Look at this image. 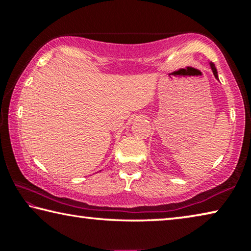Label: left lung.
<instances>
[{"label":"left lung","mask_w":251,"mask_h":251,"mask_svg":"<svg viewBox=\"0 0 251 251\" xmlns=\"http://www.w3.org/2000/svg\"><path fill=\"white\" fill-rule=\"evenodd\" d=\"M209 65H211L212 72H213V74H214V76L219 80V76H218V71H216V67H215V65L213 64V63H209Z\"/></svg>","instance_id":"8db88e82"}]
</instances>
